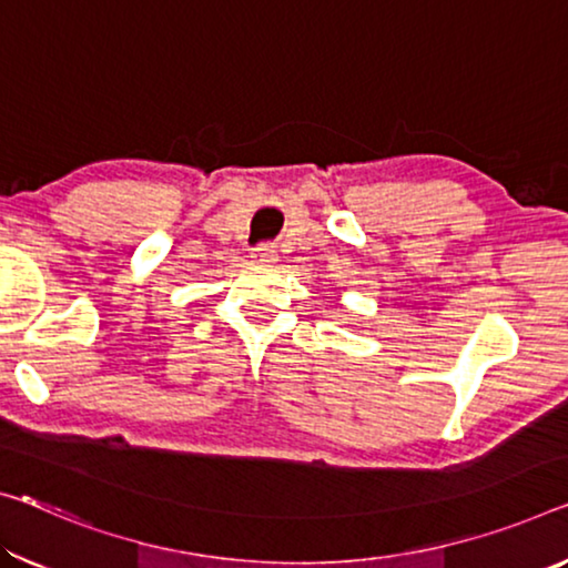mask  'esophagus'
Here are the masks:
<instances>
[{
  "mask_svg": "<svg viewBox=\"0 0 568 568\" xmlns=\"http://www.w3.org/2000/svg\"><path fill=\"white\" fill-rule=\"evenodd\" d=\"M251 258H254L256 264H274L276 251L272 243H258V246L254 248V254H251Z\"/></svg>",
  "mask_w": 568,
  "mask_h": 568,
  "instance_id": "34e87169",
  "label": "esophagus"
}]
</instances>
